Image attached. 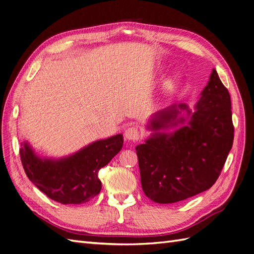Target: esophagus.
Here are the masks:
<instances>
[{"mask_svg": "<svg viewBox=\"0 0 254 254\" xmlns=\"http://www.w3.org/2000/svg\"><path fill=\"white\" fill-rule=\"evenodd\" d=\"M124 135H125V140L130 141V142H136L141 139V134H140L139 129L135 127H128L126 129Z\"/></svg>", "mask_w": 254, "mask_h": 254, "instance_id": "obj_1", "label": "esophagus"}]
</instances>
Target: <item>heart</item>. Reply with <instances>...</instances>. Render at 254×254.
<instances>
[{
	"label": "heart",
	"mask_w": 254,
	"mask_h": 254,
	"mask_svg": "<svg viewBox=\"0 0 254 254\" xmlns=\"http://www.w3.org/2000/svg\"><path fill=\"white\" fill-rule=\"evenodd\" d=\"M171 86H172V84H170V87H171Z\"/></svg>",
	"instance_id": "1"
}]
</instances>
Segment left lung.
<instances>
[{
	"mask_svg": "<svg viewBox=\"0 0 254 254\" xmlns=\"http://www.w3.org/2000/svg\"><path fill=\"white\" fill-rule=\"evenodd\" d=\"M195 109L190 115L180 104L159 111L148 126L156 132L135 147L142 189L152 201L174 203L209 190L225 165L234 126L229 91L215 68ZM179 110L191 115L189 125L173 134L159 133L185 121L178 118Z\"/></svg>",
	"mask_w": 254,
	"mask_h": 254,
	"instance_id": "left-lung-1",
	"label": "left lung"
}]
</instances>
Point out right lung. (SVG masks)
Listing matches in <instances>:
<instances>
[{"label": "right lung", "instance_id": "right-lung-1", "mask_svg": "<svg viewBox=\"0 0 254 254\" xmlns=\"http://www.w3.org/2000/svg\"><path fill=\"white\" fill-rule=\"evenodd\" d=\"M123 142V134H117L59 160L41 159L24 143L20 158L28 179L49 198L63 204H80L99 194L98 172L122 149Z\"/></svg>", "mask_w": 254, "mask_h": 254}]
</instances>
